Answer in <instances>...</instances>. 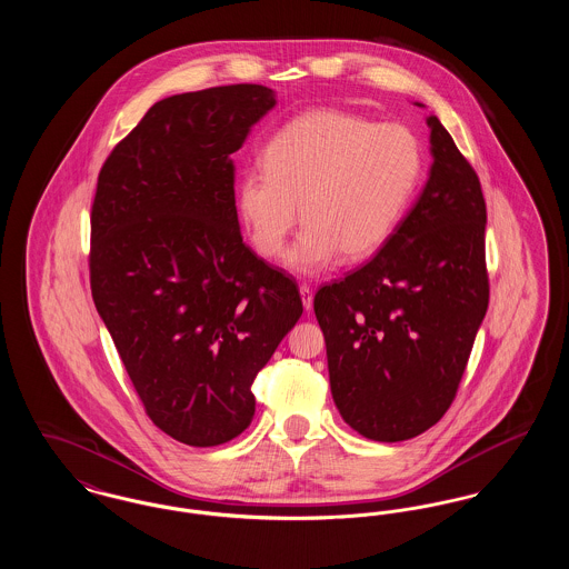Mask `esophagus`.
Masks as SVG:
<instances>
[{
    "label": "esophagus",
    "mask_w": 569,
    "mask_h": 569,
    "mask_svg": "<svg viewBox=\"0 0 569 569\" xmlns=\"http://www.w3.org/2000/svg\"><path fill=\"white\" fill-rule=\"evenodd\" d=\"M300 298H302V307H305L307 311H311V309H313V290H311L307 283L300 286Z\"/></svg>",
    "instance_id": "34e87169"
}]
</instances>
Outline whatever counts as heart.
Returning a JSON list of instances; mask_svg holds the SVG:
<instances>
[{"instance_id": "obj_1", "label": "heart", "mask_w": 569, "mask_h": 569, "mask_svg": "<svg viewBox=\"0 0 569 569\" xmlns=\"http://www.w3.org/2000/svg\"><path fill=\"white\" fill-rule=\"evenodd\" d=\"M262 172H244L239 209L260 256L274 258L305 221L283 262L316 274L343 253H378L406 216L422 174V153L399 123L337 109L300 112L262 149Z\"/></svg>"}]
</instances>
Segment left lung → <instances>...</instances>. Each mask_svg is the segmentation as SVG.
I'll use <instances>...</instances> for the list:
<instances>
[{"instance_id": "8db88e82", "label": "left lung", "mask_w": 569, "mask_h": 569, "mask_svg": "<svg viewBox=\"0 0 569 569\" xmlns=\"http://www.w3.org/2000/svg\"><path fill=\"white\" fill-rule=\"evenodd\" d=\"M420 107V104H418ZM429 181L395 234L313 298L335 406L373 441L425 433L452 406L488 309L480 179L431 114Z\"/></svg>"}]
</instances>
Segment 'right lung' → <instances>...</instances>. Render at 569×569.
<instances>
[{
    "label": "right lung",
    "instance_id": "add662e5",
    "mask_svg": "<svg viewBox=\"0 0 569 569\" xmlns=\"http://www.w3.org/2000/svg\"><path fill=\"white\" fill-rule=\"evenodd\" d=\"M272 107L249 82L160 100L98 177L96 309L147 416L196 448L249 427L251 383L302 313L297 281L243 243L234 204L232 153Z\"/></svg>",
    "mask_w": 569,
    "mask_h": 569
}]
</instances>
